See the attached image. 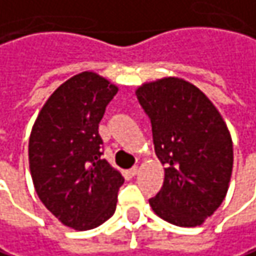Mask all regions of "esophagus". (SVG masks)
I'll use <instances>...</instances> for the list:
<instances>
[{
    "instance_id": "obj_1",
    "label": "esophagus",
    "mask_w": 256,
    "mask_h": 256,
    "mask_svg": "<svg viewBox=\"0 0 256 256\" xmlns=\"http://www.w3.org/2000/svg\"><path fill=\"white\" fill-rule=\"evenodd\" d=\"M139 172H140V168L136 166V167H133V168H130L128 170V173H130V176H136V174H139Z\"/></svg>"
}]
</instances>
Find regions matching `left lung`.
<instances>
[{"instance_id": "8db88e82", "label": "left lung", "mask_w": 256, "mask_h": 256, "mask_svg": "<svg viewBox=\"0 0 256 256\" xmlns=\"http://www.w3.org/2000/svg\"><path fill=\"white\" fill-rule=\"evenodd\" d=\"M136 96L150 116L155 154L164 166L152 211L180 227H196L227 195L233 140L211 100L190 82L167 76L142 83Z\"/></svg>"}]
</instances>
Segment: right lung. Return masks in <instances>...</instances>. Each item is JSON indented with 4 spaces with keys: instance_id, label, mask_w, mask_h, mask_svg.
Masks as SVG:
<instances>
[{
    "instance_id": "obj_1",
    "label": "right lung",
    "mask_w": 256,
    "mask_h": 256,
    "mask_svg": "<svg viewBox=\"0 0 256 256\" xmlns=\"http://www.w3.org/2000/svg\"><path fill=\"white\" fill-rule=\"evenodd\" d=\"M118 86L94 72L61 83L36 117L29 168L40 202L74 230L101 226L116 211L124 177L101 158L98 124Z\"/></svg>"
}]
</instances>
